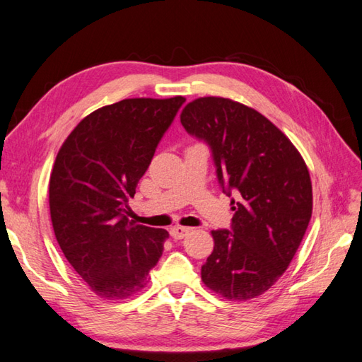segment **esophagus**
<instances>
[{
    "instance_id": "1",
    "label": "esophagus",
    "mask_w": 362,
    "mask_h": 362,
    "mask_svg": "<svg viewBox=\"0 0 362 362\" xmlns=\"http://www.w3.org/2000/svg\"><path fill=\"white\" fill-rule=\"evenodd\" d=\"M189 232H191V228L177 226V227H173L171 230H169V235H171L173 240H183V238H185Z\"/></svg>"
}]
</instances>
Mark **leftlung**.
I'll return each mask as SVG.
<instances>
[{"label":"left lung","mask_w":362,"mask_h":362,"mask_svg":"<svg viewBox=\"0 0 362 362\" xmlns=\"http://www.w3.org/2000/svg\"><path fill=\"white\" fill-rule=\"evenodd\" d=\"M180 122L210 144L222 189L240 197L232 201V232H211L214 247L202 266V281L228 300L255 298L279 281L308 228V166L274 122L228 98L194 99Z\"/></svg>","instance_id":"left-lung-1"}]
</instances>
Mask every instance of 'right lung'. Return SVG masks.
Listing matches in <instances>:
<instances>
[{
  "instance_id": "right-lung-1",
  "label": "right lung",
  "mask_w": 362,
  "mask_h": 362,
  "mask_svg": "<svg viewBox=\"0 0 362 362\" xmlns=\"http://www.w3.org/2000/svg\"><path fill=\"white\" fill-rule=\"evenodd\" d=\"M183 96L132 98L87 115L60 146L49 177L54 235L68 263L98 297L140 292L169 238L135 224L127 202Z\"/></svg>"
}]
</instances>
